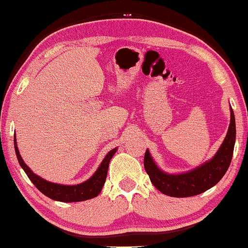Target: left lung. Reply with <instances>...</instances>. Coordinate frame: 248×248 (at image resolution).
I'll return each mask as SVG.
<instances>
[{
    "mask_svg": "<svg viewBox=\"0 0 248 248\" xmlns=\"http://www.w3.org/2000/svg\"><path fill=\"white\" fill-rule=\"evenodd\" d=\"M235 118L231 108V123L223 143L211 161L185 174L170 175L162 171L151 157L149 150L144 155V169L151 182L162 194L185 198L199 194L215 186L228 170L233 156L235 144Z\"/></svg>",
    "mask_w": 248,
    "mask_h": 248,
    "instance_id": "1",
    "label": "left lung"
}]
</instances>
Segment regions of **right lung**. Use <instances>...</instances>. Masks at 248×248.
I'll return each instance as SVG.
<instances>
[{
	"label": "right lung",
	"mask_w": 248,
	"mask_h": 248,
	"mask_svg": "<svg viewBox=\"0 0 248 248\" xmlns=\"http://www.w3.org/2000/svg\"><path fill=\"white\" fill-rule=\"evenodd\" d=\"M14 146L20 166L23 167L25 173L27 174L28 178L37 187V189L40 190L44 195L49 197V198L62 201V202H78V201L89 200L98 196L99 192L103 189L105 182H106L109 162H110L111 157L114 156V154L117 151V149L109 151V153L105 156L102 164L98 167V170H96V173L89 180H86V182L82 184L74 185V186H65V185H59L47 182V180L33 174L29 170V167L25 164L22 156H20L18 148L16 145V139L14 140Z\"/></svg>",
	"instance_id": "1"
}]
</instances>
